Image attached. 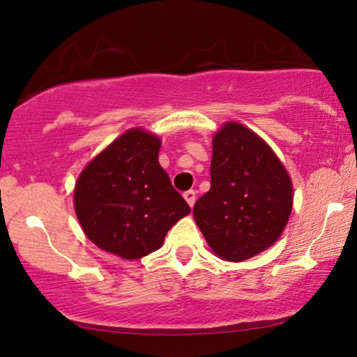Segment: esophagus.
Returning a JSON list of instances; mask_svg holds the SVG:
<instances>
[{"mask_svg": "<svg viewBox=\"0 0 357 357\" xmlns=\"http://www.w3.org/2000/svg\"><path fill=\"white\" fill-rule=\"evenodd\" d=\"M183 198L187 199V203L190 204V206H193L195 199H197V193H195V190H188V192L183 193Z\"/></svg>", "mask_w": 357, "mask_h": 357, "instance_id": "obj_1", "label": "esophagus"}]
</instances>
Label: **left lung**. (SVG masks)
Listing matches in <instances>:
<instances>
[{"mask_svg":"<svg viewBox=\"0 0 357 357\" xmlns=\"http://www.w3.org/2000/svg\"><path fill=\"white\" fill-rule=\"evenodd\" d=\"M292 211V183L284 165L260 136L229 121L213 138L211 188L193 218L208 245L227 261L266 250Z\"/></svg>","mask_w":357,"mask_h":357,"instance_id":"obj_1","label":"left lung"}]
</instances>
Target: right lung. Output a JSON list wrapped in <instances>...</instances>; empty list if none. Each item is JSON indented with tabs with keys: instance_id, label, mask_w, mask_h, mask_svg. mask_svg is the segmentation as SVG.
I'll return each mask as SVG.
<instances>
[{
	"instance_id": "add662e5",
	"label": "right lung",
	"mask_w": 357,
	"mask_h": 357,
	"mask_svg": "<svg viewBox=\"0 0 357 357\" xmlns=\"http://www.w3.org/2000/svg\"><path fill=\"white\" fill-rule=\"evenodd\" d=\"M160 139L131 128L82 170L75 209L82 231L102 250L126 260L155 252L192 211L159 164Z\"/></svg>"
}]
</instances>
